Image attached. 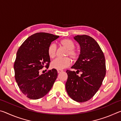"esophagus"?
I'll return each mask as SVG.
<instances>
[{"instance_id": "esophagus-1", "label": "esophagus", "mask_w": 121, "mask_h": 121, "mask_svg": "<svg viewBox=\"0 0 121 121\" xmlns=\"http://www.w3.org/2000/svg\"><path fill=\"white\" fill-rule=\"evenodd\" d=\"M57 71H58V73H62V71H63L62 70H58Z\"/></svg>"}]
</instances>
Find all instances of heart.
I'll return each mask as SVG.
<instances>
[{"mask_svg":"<svg viewBox=\"0 0 121 121\" xmlns=\"http://www.w3.org/2000/svg\"><path fill=\"white\" fill-rule=\"evenodd\" d=\"M60 45L67 51L65 56H69L73 61H76L79 57V52L78 51L75 49V44L72 40L69 39H64L60 41ZM48 55L50 58L53 59L56 56V46L54 44H51L48 46ZM71 63V59L69 57L65 58H57L53 60L51 63L52 68L57 70H62L68 67Z\"/></svg>","mask_w":121,"mask_h":121,"instance_id":"heart-1","label":"heart"}]
</instances>
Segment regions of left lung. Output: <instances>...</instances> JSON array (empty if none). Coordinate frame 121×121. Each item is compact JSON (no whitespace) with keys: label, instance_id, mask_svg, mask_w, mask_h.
I'll list each match as a JSON object with an SVG mask.
<instances>
[{"label":"left lung","instance_id":"8db88e82","mask_svg":"<svg viewBox=\"0 0 121 121\" xmlns=\"http://www.w3.org/2000/svg\"><path fill=\"white\" fill-rule=\"evenodd\" d=\"M74 39L81 46L79 57L71 68L67 70L68 79L65 89L71 99L79 102L91 99L102 85L106 75V62L104 53L98 43L89 36L77 35ZM81 72L80 76L76 73Z\"/></svg>","mask_w":121,"mask_h":121}]
</instances>
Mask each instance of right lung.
<instances>
[{
	"label": "right lung",
	"mask_w": 121,
	"mask_h": 121,
	"mask_svg": "<svg viewBox=\"0 0 121 121\" xmlns=\"http://www.w3.org/2000/svg\"><path fill=\"white\" fill-rule=\"evenodd\" d=\"M59 36L38 32L26 39L18 50L14 65L15 78L21 91L28 98L38 99L45 95L58 76L52 69L39 75V70L49 67L50 58L48 50L51 42Z\"/></svg>",
	"instance_id": "right-lung-1"
}]
</instances>
